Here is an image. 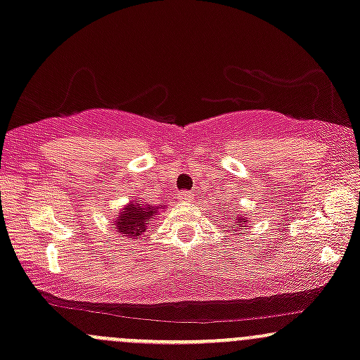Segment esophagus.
<instances>
[{"label": "esophagus", "instance_id": "esophagus-1", "mask_svg": "<svg viewBox=\"0 0 360 360\" xmlns=\"http://www.w3.org/2000/svg\"><path fill=\"white\" fill-rule=\"evenodd\" d=\"M176 198H177V201H181V203H189V201L193 200V196H191V193L183 191V193H179V195H177Z\"/></svg>", "mask_w": 360, "mask_h": 360}]
</instances>
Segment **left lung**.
Masks as SVG:
<instances>
[{
  "mask_svg": "<svg viewBox=\"0 0 360 360\" xmlns=\"http://www.w3.org/2000/svg\"><path fill=\"white\" fill-rule=\"evenodd\" d=\"M246 215H248V213H244V215H240V213H239V215L236 217L234 220H232V225H229L227 229H231V231L238 232L239 229L246 227V225H248V217ZM224 227H225V225H224Z\"/></svg>",
  "mask_w": 360,
  "mask_h": 360,
  "instance_id": "obj_1",
  "label": "left lung"
}]
</instances>
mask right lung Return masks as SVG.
<instances>
[{
    "instance_id": "obj_1",
    "label": "right lung",
    "mask_w": 360,
    "mask_h": 360,
    "mask_svg": "<svg viewBox=\"0 0 360 360\" xmlns=\"http://www.w3.org/2000/svg\"><path fill=\"white\" fill-rule=\"evenodd\" d=\"M162 210H165V205L153 207V205L141 201V198L133 196L131 201L122 207L117 219H114V222H110V225L116 229L121 238L135 240L147 231L153 217L159 215V212Z\"/></svg>"
}]
</instances>
